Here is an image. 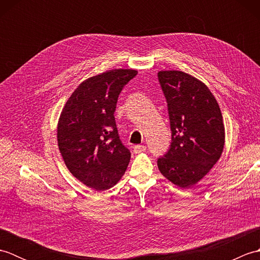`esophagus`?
<instances>
[{"label":"esophagus","instance_id":"34e87169","mask_svg":"<svg viewBox=\"0 0 260 260\" xmlns=\"http://www.w3.org/2000/svg\"><path fill=\"white\" fill-rule=\"evenodd\" d=\"M144 151H146V146H144V145H136L134 147V152L135 153H142V152H144Z\"/></svg>","mask_w":260,"mask_h":260}]
</instances>
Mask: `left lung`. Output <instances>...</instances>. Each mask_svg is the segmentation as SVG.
I'll list each match as a JSON object with an SVG mask.
<instances>
[{"label": "left lung", "mask_w": 260, "mask_h": 260, "mask_svg": "<svg viewBox=\"0 0 260 260\" xmlns=\"http://www.w3.org/2000/svg\"><path fill=\"white\" fill-rule=\"evenodd\" d=\"M168 103L171 145L157 167L173 184L198 183L221 156L224 126L221 110L209 88L178 70L157 74Z\"/></svg>", "instance_id": "left-lung-1"}]
</instances>
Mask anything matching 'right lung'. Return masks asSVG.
<instances>
[{
  "instance_id": "right-lung-1",
  "label": "right lung",
  "mask_w": 260,
  "mask_h": 260,
  "mask_svg": "<svg viewBox=\"0 0 260 260\" xmlns=\"http://www.w3.org/2000/svg\"><path fill=\"white\" fill-rule=\"evenodd\" d=\"M137 75L115 69L85 80L60 115L58 145L75 178L97 191L107 190L124 175L131 152L121 143L114 113L119 93Z\"/></svg>"
}]
</instances>
